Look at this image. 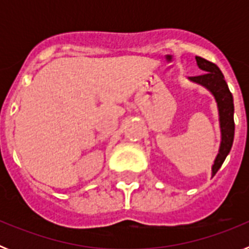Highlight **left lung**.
<instances>
[{
	"mask_svg": "<svg viewBox=\"0 0 249 249\" xmlns=\"http://www.w3.org/2000/svg\"><path fill=\"white\" fill-rule=\"evenodd\" d=\"M196 59H197L198 67L203 70L204 73L201 74V76L191 77V80L193 82H197L207 87L214 94L219 109L222 142L221 147H219V153L217 155L214 164L212 167V176H214L217 171L221 168L224 160H226L231 148H232L233 137H234V120H233L234 106H233L232 93H231L230 89H228L227 82L224 81V77L222 74L221 70L218 68V66L198 56H196Z\"/></svg>",
	"mask_w": 249,
	"mask_h": 249,
	"instance_id": "1",
	"label": "left lung"
}]
</instances>
